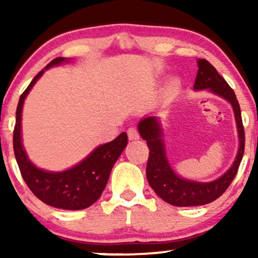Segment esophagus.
Returning <instances> with one entry per match:
<instances>
[{
  "instance_id": "1",
  "label": "esophagus",
  "mask_w": 258,
  "mask_h": 258,
  "mask_svg": "<svg viewBox=\"0 0 258 258\" xmlns=\"http://www.w3.org/2000/svg\"><path fill=\"white\" fill-rule=\"evenodd\" d=\"M127 135H128V138L131 139V141H135V139L139 138L138 130L135 128V127H130V128L127 130Z\"/></svg>"
}]
</instances>
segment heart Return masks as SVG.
<instances>
[{
	"label": "heart",
	"mask_w": 258,
	"mask_h": 258,
	"mask_svg": "<svg viewBox=\"0 0 258 258\" xmlns=\"http://www.w3.org/2000/svg\"><path fill=\"white\" fill-rule=\"evenodd\" d=\"M177 86H178V84H177V82H173V84H172V88H177Z\"/></svg>",
	"instance_id": "heart-1"
}]
</instances>
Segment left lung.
I'll list each match as a JSON object with an SVG mask.
<instances>
[{
	"mask_svg": "<svg viewBox=\"0 0 258 258\" xmlns=\"http://www.w3.org/2000/svg\"><path fill=\"white\" fill-rule=\"evenodd\" d=\"M198 68L199 70L195 79L194 90L207 88L217 96L227 99L232 104L239 133V150L232 166L220 178L207 183L184 179L174 173L172 167L168 164L165 143L162 139L164 133L158 117L148 116L139 121V135L144 141H147L149 148V158L147 162L148 182L162 200L173 206H199L218 199L233 182L244 155L245 132L242 126L240 105L235 93L227 84L226 80L217 73L214 65L210 64L206 59H199Z\"/></svg>",
	"mask_w": 258,
	"mask_h": 258,
	"instance_id": "1",
	"label": "left lung"
}]
</instances>
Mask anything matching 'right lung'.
Wrapping results in <instances>:
<instances>
[{
  "label": "right lung",
  "instance_id": "obj_1",
  "mask_svg": "<svg viewBox=\"0 0 258 258\" xmlns=\"http://www.w3.org/2000/svg\"><path fill=\"white\" fill-rule=\"evenodd\" d=\"M63 61H68V59L61 57L53 59L51 63L35 76L28 88L20 96L13 132L14 155L20 173L35 197L47 205L57 209L84 210L96 203L102 195L112 166L127 146V135L126 132H122L112 142L96 148L80 164L67 171L48 172L32 164L22 143L23 104L32 86L42 76L44 70Z\"/></svg>",
  "mask_w": 258,
  "mask_h": 258
}]
</instances>
